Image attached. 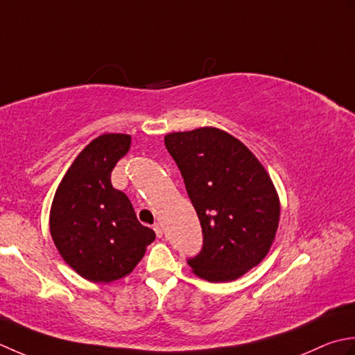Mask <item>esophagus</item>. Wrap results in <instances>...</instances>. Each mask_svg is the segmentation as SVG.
<instances>
[{
  "mask_svg": "<svg viewBox=\"0 0 355 355\" xmlns=\"http://www.w3.org/2000/svg\"><path fill=\"white\" fill-rule=\"evenodd\" d=\"M153 230H155V233H156V236H157V237H162V234H164L162 225H159V223H156V225L153 227Z\"/></svg>",
  "mask_w": 355,
  "mask_h": 355,
  "instance_id": "1",
  "label": "esophagus"
}]
</instances>
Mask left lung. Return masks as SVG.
<instances>
[{
  "instance_id": "obj_1",
  "label": "left lung",
  "mask_w": 355,
  "mask_h": 355,
  "mask_svg": "<svg viewBox=\"0 0 355 355\" xmlns=\"http://www.w3.org/2000/svg\"><path fill=\"white\" fill-rule=\"evenodd\" d=\"M191 204L204 245L188 265L208 282L236 280L268 254L276 237L280 202L257 157L214 127L165 136Z\"/></svg>"
}]
</instances>
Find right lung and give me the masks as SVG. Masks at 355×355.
Segmentation results:
<instances>
[{
  "label": "right lung",
  "mask_w": 355,
  "mask_h": 355,
  "mask_svg": "<svg viewBox=\"0 0 355 355\" xmlns=\"http://www.w3.org/2000/svg\"><path fill=\"white\" fill-rule=\"evenodd\" d=\"M130 142L132 137L122 133L93 139L70 165L50 208V234L61 257L96 284L132 272L156 237L137 220L130 199L112 185V171Z\"/></svg>",
  "instance_id": "1"
}]
</instances>
